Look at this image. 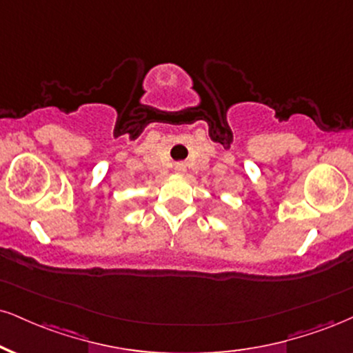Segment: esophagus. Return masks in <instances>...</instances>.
Returning <instances> with one entry per match:
<instances>
[{"instance_id":"obj_1","label":"esophagus","mask_w":353,"mask_h":353,"mask_svg":"<svg viewBox=\"0 0 353 353\" xmlns=\"http://www.w3.org/2000/svg\"><path fill=\"white\" fill-rule=\"evenodd\" d=\"M174 171H176L177 174L185 172V164L184 163H177L176 165H174Z\"/></svg>"}]
</instances>
